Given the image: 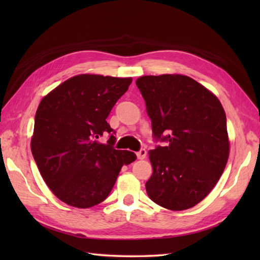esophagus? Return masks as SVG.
Listing matches in <instances>:
<instances>
[{"instance_id": "obj_1", "label": "esophagus", "mask_w": 260, "mask_h": 260, "mask_svg": "<svg viewBox=\"0 0 260 260\" xmlns=\"http://www.w3.org/2000/svg\"><path fill=\"white\" fill-rule=\"evenodd\" d=\"M146 154H147V152H146L145 148H141V150L136 153V155L140 159H143V158L146 157Z\"/></svg>"}]
</instances>
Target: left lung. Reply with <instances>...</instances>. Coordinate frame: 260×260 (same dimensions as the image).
<instances>
[{
  "mask_svg": "<svg viewBox=\"0 0 260 260\" xmlns=\"http://www.w3.org/2000/svg\"><path fill=\"white\" fill-rule=\"evenodd\" d=\"M136 86L152 120L154 140L168 143L150 151L153 174L145 183L147 194L175 211L194 207L217 184L228 161L222 105L187 76H144Z\"/></svg>",
  "mask_w": 260,
  "mask_h": 260,
  "instance_id": "obj_1",
  "label": "left lung"
}]
</instances>
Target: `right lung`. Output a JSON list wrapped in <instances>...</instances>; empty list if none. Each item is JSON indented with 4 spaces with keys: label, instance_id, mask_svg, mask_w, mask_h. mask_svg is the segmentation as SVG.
<instances>
[{
    "label": "right lung",
    "instance_id": "add662e5",
    "mask_svg": "<svg viewBox=\"0 0 260 260\" xmlns=\"http://www.w3.org/2000/svg\"><path fill=\"white\" fill-rule=\"evenodd\" d=\"M132 78L79 75L42 99L37 109L31 151L53 194L76 208L103 202L123 165L135 153L115 150V131L107 117L128 89ZM108 134L103 145L98 138Z\"/></svg>",
    "mask_w": 260,
    "mask_h": 260
}]
</instances>
